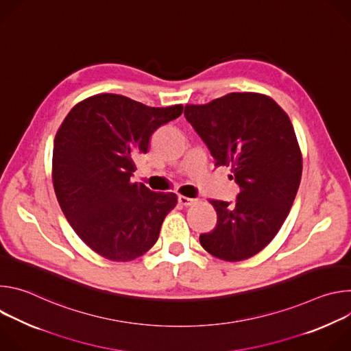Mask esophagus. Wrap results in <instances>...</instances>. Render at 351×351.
I'll return each instance as SVG.
<instances>
[{
	"label": "esophagus",
	"mask_w": 351,
	"mask_h": 351,
	"mask_svg": "<svg viewBox=\"0 0 351 351\" xmlns=\"http://www.w3.org/2000/svg\"><path fill=\"white\" fill-rule=\"evenodd\" d=\"M178 202H179V204H182L184 207H190V206H194L197 203V198H190V197H186V195H179Z\"/></svg>",
	"instance_id": "obj_1"
}]
</instances>
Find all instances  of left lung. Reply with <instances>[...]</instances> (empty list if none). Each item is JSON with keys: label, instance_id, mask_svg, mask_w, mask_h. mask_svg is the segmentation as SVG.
<instances>
[{"label": "left lung", "instance_id": "1", "mask_svg": "<svg viewBox=\"0 0 351 351\" xmlns=\"http://www.w3.org/2000/svg\"><path fill=\"white\" fill-rule=\"evenodd\" d=\"M184 117L215 165L229 167L240 187L233 204L210 199L218 221L213 232L199 234V243L225 261L253 257L279 232L302 180L303 158L293 125L271 97L260 93L187 104Z\"/></svg>", "mask_w": 351, "mask_h": 351}]
</instances>
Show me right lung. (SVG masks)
I'll list each match as a JSON object with an SVG mask.
<instances>
[{
  "label": "right lung",
  "mask_w": 351,
  "mask_h": 351,
  "mask_svg": "<svg viewBox=\"0 0 351 351\" xmlns=\"http://www.w3.org/2000/svg\"><path fill=\"white\" fill-rule=\"evenodd\" d=\"M182 112L180 104L147 107L106 93L76 104L60 126L53 152L56 195L76 234L97 254L132 261L158 240L178 197L130 178L152 134Z\"/></svg>",
  "instance_id": "right-lung-1"
}]
</instances>
